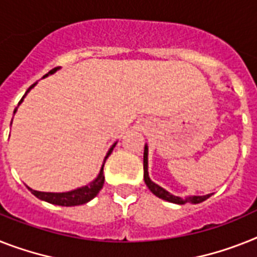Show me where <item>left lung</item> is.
I'll list each match as a JSON object with an SVG mask.
<instances>
[{"label":"left lung","instance_id":"1","mask_svg":"<svg viewBox=\"0 0 257 257\" xmlns=\"http://www.w3.org/2000/svg\"><path fill=\"white\" fill-rule=\"evenodd\" d=\"M148 145L145 144V149H144V181L147 183V186L149 187V190L156 195V197L161 198L166 202H172V203L176 204H185V203H201V202L206 201L207 198L211 197V194H207V195H190V197H177V195H173L172 193H169L168 190H165L164 187H161L160 185H157L156 182H153L149 177V172H148Z\"/></svg>","mask_w":257,"mask_h":257}]
</instances>
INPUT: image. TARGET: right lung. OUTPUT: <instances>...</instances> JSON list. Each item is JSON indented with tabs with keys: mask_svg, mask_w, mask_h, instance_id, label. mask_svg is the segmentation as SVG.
Wrapping results in <instances>:
<instances>
[{
	"mask_svg": "<svg viewBox=\"0 0 257 257\" xmlns=\"http://www.w3.org/2000/svg\"><path fill=\"white\" fill-rule=\"evenodd\" d=\"M58 70H59V67L54 68V70L50 71L49 74L45 75L43 78H46V76H49V75L54 74V72H55V71H58ZM35 85H37V83H34V84L29 87V89L26 91V93L24 95V97L21 99V101L18 103V105H20L22 101H24V99L26 97L27 93L30 92L31 88H34ZM17 109H18V107L14 109V113L17 112ZM12 121H13V120H12ZM10 125H12V124H10ZM116 144H117V143H114L113 145L109 148L107 156L104 157L103 165H101V169H100L99 174H97V177L93 179L92 182H89L88 185H84V186L78 187V189L71 190V191H64V193H45V191H37V190H33L31 187H27V189L30 190L31 193L34 194L35 197L38 198V199H41V201L49 202V203H53V204H58V206H66V207H70V206H79V204L87 203V202H89L91 199H93V198H95L96 195L99 194L100 190L103 189V185H104V174H103L104 164H105V161H107V158L109 157V154L112 153L113 148L116 147Z\"/></svg>",
	"mask_w": 257,
	"mask_h": 257,
	"instance_id": "add662e5",
	"label": "right lung"
}]
</instances>
